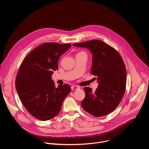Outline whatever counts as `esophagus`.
<instances>
[{
    "mask_svg": "<svg viewBox=\"0 0 149 149\" xmlns=\"http://www.w3.org/2000/svg\"><path fill=\"white\" fill-rule=\"evenodd\" d=\"M79 89V87L78 86H71V90H77Z\"/></svg>",
    "mask_w": 149,
    "mask_h": 149,
    "instance_id": "34e87169",
    "label": "esophagus"
}]
</instances>
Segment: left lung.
<instances>
[{"instance_id": "left-lung-1", "label": "left lung", "mask_w": 149, "mask_h": 149, "mask_svg": "<svg viewBox=\"0 0 149 149\" xmlns=\"http://www.w3.org/2000/svg\"><path fill=\"white\" fill-rule=\"evenodd\" d=\"M74 46L86 48L93 55L91 74L97 77L98 86L95 92L85 87L86 97L82 109L95 117L113 112L121 101L125 90L127 72L124 61L113 47L100 40H91Z\"/></svg>"}]
</instances>
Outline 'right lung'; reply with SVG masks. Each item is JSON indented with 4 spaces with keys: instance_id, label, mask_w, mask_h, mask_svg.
<instances>
[{
    "instance_id": "obj_1",
    "label": "right lung",
    "mask_w": 149,
    "mask_h": 149,
    "mask_svg": "<svg viewBox=\"0 0 149 149\" xmlns=\"http://www.w3.org/2000/svg\"><path fill=\"white\" fill-rule=\"evenodd\" d=\"M71 46L55 42L42 44L25 58L19 68L16 88L25 108L36 118L47 121L58 114L71 91L69 85L56 88L52 79L59 58Z\"/></svg>"
}]
</instances>
